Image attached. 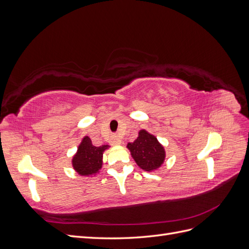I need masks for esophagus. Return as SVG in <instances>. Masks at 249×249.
<instances>
[{
  "instance_id": "1",
  "label": "esophagus",
  "mask_w": 249,
  "mask_h": 249,
  "mask_svg": "<svg viewBox=\"0 0 249 249\" xmlns=\"http://www.w3.org/2000/svg\"><path fill=\"white\" fill-rule=\"evenodd\" d=\"M110 142H111L112 145H118V144H120V143H122V140H120L119 137H117L116 135H113V136H111Z\"/></svg>"
}]
</instances>
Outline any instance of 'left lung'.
<instances>
[{
	"mask_svg": "<svg viewBox=\"0 0 249 249\" xmlns=\"http://www.w3.org/2000/svg\"><path fill=\"white\" fill-rule=\"evenodd\" d=\"M127 148L137 165L146 171L157 169L164 161L165 152L157 138L146 131L139 132L138 138L132 143H127Z\"/></svg>",
	"mask_w": 249,
	"mask_h": 249,
	"instance_id": "obj_1",
	"label": "left lung"
}]
</instances>
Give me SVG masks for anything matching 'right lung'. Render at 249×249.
<instances>
[{"label":"right lung","instance_id":"add662e5","mask_svg":"<svg viewBox=\"0 0 249 249\" xmlns=\"http://www.w3.org/2000/svg\"><path fill=\"white\" fill-rule=\"evenodd\" d=\"M109 145L94 146L89 137H84L79 145L78 153L72 159V166L81 176H92L102 167L104 150Z\"/></svg>","mask_w":249,"mask_h":249}]
</instances>
